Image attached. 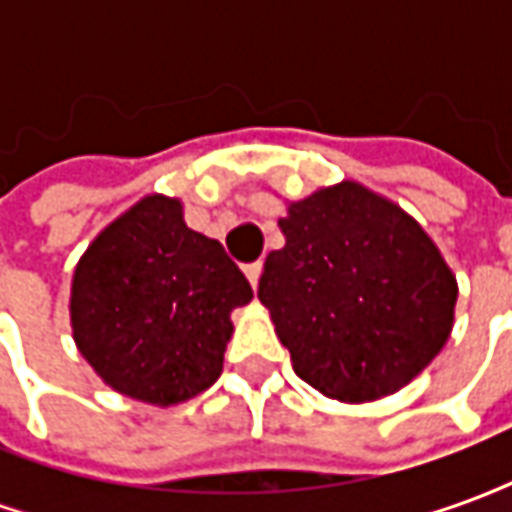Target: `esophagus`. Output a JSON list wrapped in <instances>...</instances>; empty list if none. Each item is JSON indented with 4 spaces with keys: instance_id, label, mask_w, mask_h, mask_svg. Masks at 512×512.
I'll use <instances>...</instances> for the list:
<instances>
[{
    "instance_id": "esophagus-1",
    "label": "esophagus",
    "mask_w": 512,
    "mask_h": 512,
    "mask_svg": "<svg viewBox=\"0 0 512 512\" xmlns=\"http://www.w3.org/2000/svg\"><path fill=\"white\" fill-rule=\"evenodd\" d=\"M260 271H263V263H249V266L244 268V274L252 288H257V282H260Z\"/></svg>"
}]
</instances>
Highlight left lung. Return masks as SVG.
Segmentation results:
<instances>
[{
  "mask_svg": "<svg viewBox=\"0 0 512 512\" xmlns=\"http://www.w3.org/2000/svg\"><path fill=\"white\" fill-rule=\"evenodd\" d=\"M279 230L285 246L266 257L257 299L296 376L334 400L370 403L439 356L458 282L397 202L343 180L288 202Z\"/></svg>",
  "mask_w": 512,
  "mask_h": 512,
  "instance_id": "left-lung-1",
  "label": "left lung"
}]
</instances>
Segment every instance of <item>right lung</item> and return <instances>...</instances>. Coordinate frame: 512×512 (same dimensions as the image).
I'll return each instance as SVG.
<instances>
[{"label": "right lung", "instance_id": "right-lung-1", "mask_svg": "<svg viewBox=\"0 0 512 512\" xmlns=\"http://www.w3.org/2000/svg\"><path fill=\"white\" fill-rule=\"evenodd\" d=\"M249 301L244 274L219 241L183 222L178 197L147 194L76 263L73 343L115 392L178 406L219 378L230 312Z\"/></svg>", "mask_w": 512, "mask_h": 512}]
</instances>
